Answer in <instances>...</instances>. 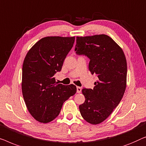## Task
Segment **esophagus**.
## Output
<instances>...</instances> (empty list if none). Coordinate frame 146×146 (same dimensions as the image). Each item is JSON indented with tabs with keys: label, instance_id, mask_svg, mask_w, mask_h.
<instances>
[{
	"label": "esophagus",
	"instance_id": "34e87169",
	"mask_svg": "<svg viewBox=\"0 0 146 146\" xmlns=\"http://www.w3.org/2000/svg\"><path fill=\"white\" fill-rule=\"evenodd\" d=\"M81 92V88L80 87H77V93H80Z\"/></svg>",
	"mask_w": 146,
	"mask_h": 146
}]
</instances>
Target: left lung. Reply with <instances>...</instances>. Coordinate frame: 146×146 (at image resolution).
<instances>
[{
	"label": "left lung",
	"instance_id": "1",
	"mask_svg": "<svg viewBox=\"0 0 146 146\" xmlns=\"http://www.w3.org/2000/svg\"><path fill=\"white\" fill-rule=\"evenodd\" d=\"M75 51L90 59L89 69L98 80L93 89H83V118L91 124L105 120L122 100L126 87L127 63L122 48L107 35L77 37Z\"/></svg>",
	"mask_w": 146,
	"mask_h": 146
}]
</instances>
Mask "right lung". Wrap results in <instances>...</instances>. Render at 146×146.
I'll list each match as a JSON object with an SVG mask.
<instances>
[{
  "label": "right lung",
  "mask_w": 146,
  "mask_h": 146,
  "mask_svg": "<svg viewBox=\"0 0 146 146\" xmlns=\"http://www.w3.org/2000/svg\"><path fill=\"white\" fill-rule=\"evenodd\" d=\"M74 42L75 37H45L26 55L22 66V94L28 111L38 122L54 120L63 102L77 92L75 85L59 84L54 77L61 70Z\"/></svg>",
  "instance_id": "obj_1"
}]
</instances>
